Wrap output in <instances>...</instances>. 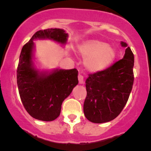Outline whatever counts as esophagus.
<instances>
[{"mask_svg": "<svg viewBox=\"0 0 151 151\" xmlns=\"http://www.w3.org/2000/svg\"><path fill=\"white\" fill-rule=\"evenodd\" d=\"M78 80L80 84H83L84 83V77H83V76L81 74H78Z\"/></svg>", "mask_w": 151, "mask_h": 151, "instance_id": "esophagus-1", "label": "esophagus"}]
</instances>
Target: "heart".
Segmentation results:
<instances>
[{"mask_svg": "<svg viewBox=\"0 0 151 151\" xmlns=\"http://www.w3.org/2000/svg\"><path fill=\"white\" fill-rule=\"evenodd\" d=\"M85 60V66L92 71H101L108 67L115 59V49L101 40L93 39L83 43L79 48Z\"/></svg>", "mask_w": 151, "mask_h": 151, "instance_id": "obj_1", "label": "heart"}]
</instances>
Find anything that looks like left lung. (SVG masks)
<instances>
[{"instance_id": "8db88e82", "label": "left lung", "mask_w": 151, "mask_h": 151, "mask_svg": "<svg viewBox=\"0 0 151 151\" xmlns=\"http://www.w3.org/2000/svg\"><path fill=\"white\" fill-rule=\"evenodd\" d=\"M123 47H127L121 42ZM134 58L129 47L123 59L102 71L90 74L83 110L87 119L102 123L115 119L127 103L134 84Z\"/></svg>"}]
</instances>
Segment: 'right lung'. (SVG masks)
<instances>
[{
	"instance_id": "add662e5",
	"label": "right lung",
	"mask_w": 151,
	"mask_h": 151,
	"mask_svg": "<svg viewBox=\"0 0 151 151\" xmlns=\"http://www.w3.org/2000/svg\"><path fill=\"white\" fill-rule=\"evenodd\" d=\"M68 34L60 28L36 32L22 47L17 70L19 96L24 107L33 118L52 121L60 115L61 105L73 88L78 84V71L56 70L48 75H41L32 66V52L35 39H50L65 44Z\"/></svg>"
}]
</instances>
